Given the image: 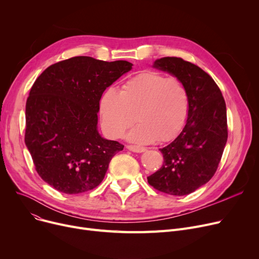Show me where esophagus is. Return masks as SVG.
<instances>
[{"instance_id": "34e87169", "label": "esophagus", "mask_w": 259, "mask_h": 259, "mask_svg": "<svg viewBox=\"0 0 259 259\" xmlns=\"http://www.w3.org/2000/svg\"><path fill=\"white\" fill-rule=\"evenodd\" d=\"M130 151L132 152H137V153H142L145 152L147 150V148L145 147H141V146H135V145H130L127 147Z\"/></svg>"}]
</instances>
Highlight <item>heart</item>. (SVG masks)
I'll return each instance as SVG.
<instances>
[{
  "label": "heart",
  "instance_id": "b5f03b06",
  "mask_svg": "<svg viewBox=\"0 0 259 259\" xmlns=\"http://www.w3.org/2000/svg\"><path fill=\"white\" fill-rule=\"evenodd\" d=\"M100 112L105 132L119 139L133 124L128 134L138 144L169 142L179 137L190 113L189 92L176 77L147 71L135 75L121 86L120 92L108 88L100 100Z\"/></svg>",
  "mask_w": 259,
  "mask_h": 259
}]
</instances>
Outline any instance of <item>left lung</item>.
<instances>
[{
	"label": "left lung",
	"instance_id": "8db88e82",
	"mask_svg": "<svg viewBox=\"0 0 259 259\" xmlns=\"http://www.w3.org/2000/svg\"><path fill=\"white\" fill-rule=\"evenodd\" d=\"M154 67L178 77L190 97V113L181 134L159 149L164 164L147 180L170 195L194 192L215 174L228 140L226 103L214 79L198 66L181 58L156 60Z\"/></svg>",
	"mask_w": 259,
	"mask_h": 259
}]
</instances>
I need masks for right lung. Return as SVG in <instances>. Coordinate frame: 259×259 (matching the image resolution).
Listing matches in <instances>:
<instances>
[{
	"label": "right lung",
	"mask_w": 259,
	"mask_h": 259,
	"mask_svg": "<svg viewBox=\"0 0 259 259\" xmlns=\"http://www.w3.org/2000/svg\"><path fill=\"white\" fill-rule=\"evenodd\" d=\"M132 66L74 57L49 66L35 79L26 102L25 144L37 174L58 191L97 188L124 149L99 134L98 112L102 93Z\"/></svg>",
	"instance_id": "obj_1"
}]
</instances>
